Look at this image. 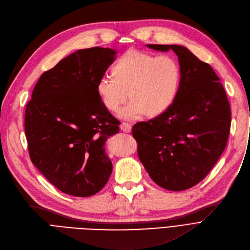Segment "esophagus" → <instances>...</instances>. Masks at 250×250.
I'll use <instances>...</instances> for the list:
<instances>
[{"label":"esophagus","mask_w":250,"mask_h":250,"mask_svg":"<svg viewBox=\"0 0 250 250\" xmlns=\"http://www.w3.org/2000/svg\"><path fill=\"white\" fill-rule=\"evenodd\" d=\"M120 129H121L123 132H126V133H129V132H131L132 126H131V124H129V123L123 122V123L120 125Z\"/></svg>","instance_id":"esophagus-1"}]
</instances>
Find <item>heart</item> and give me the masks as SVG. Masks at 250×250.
<instances>
[{"instance_id": "1", "label": "heart", "mask_w": 250, "mask_h": 250, "mask_svg": "<svg viewBox=\"0 0 250 250\" xmlns=\"http://www.w3.org/2000/svg\"><path fill=\"white\" fill-rule=\"evenodd\" d=\"M112 73H104L97 83V92L104 106L118 111L119 115L135 120L147 113L156 116L166 112L177 98L181 85L182 70L179 62L170 55H159L129 50L113 67Z\"/></svg>"}]
</instances>
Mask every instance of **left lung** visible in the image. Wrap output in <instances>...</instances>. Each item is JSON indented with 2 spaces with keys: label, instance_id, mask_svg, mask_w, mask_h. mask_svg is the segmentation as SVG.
<instances>
[{
  "label": "left lung",
  "instance_id": "left-lung-1",
  "mask_svg": "<svg viewBox=\"0 0 250 250\" xmlns=\"http://www.w3.org/2000/svg\"><path fill=\"white\" fill-rule=\"evenodd\" d=\"M146 46L178 55L181 85L172 105L155 118L136 123L132 135L139 159L155 184L174 192L188 189L206 177L226 147L229 102L214 69L187 47Z\"/></svg>",
  "mask_w": 250,
  "mask_h": 250
}]
</instances>
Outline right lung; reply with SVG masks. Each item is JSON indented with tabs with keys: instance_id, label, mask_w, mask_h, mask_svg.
<instances>
[{
	"instance_id": "obj_1",
	"label": "right lung",
	"mask_w": 250,
	"mask_h": 250,
	"mask_svg": "<svg viewBox=\"0 0 250 250\" xmlns=\"http://www.w3.org/2000/svg\"><path fill=\"white\" fill-rule=\"evenodd\" d=\"M111 48L80 49L43 72L25 111L31 161L62 192L90 197L105 187L113 166L107 139L119 121L103 104L97 83L115 61Z\"/></svg>"
}]
</instances>
